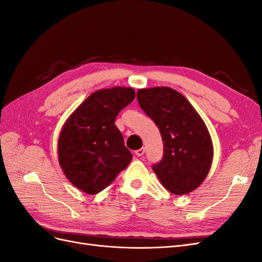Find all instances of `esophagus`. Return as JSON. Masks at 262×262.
<instances>
[{
  "label": "esophagus",
  "instance_id": "esophagus-1",
  "mask_svg": "<svg viewBox=\"0 0 262 262\" xmlns=\"http://www.w3.org/2000/svg\"><path fill=\"white\" fill-rule=\"evenodd\" d=\"M144 152H145V148H144V147H141L140 149H137V150H136V155L139 156V157H140V156H143V155H144Z\"/></svg>",
  "mask_w": 262,
  "mask_h": 262
}]
</instances>
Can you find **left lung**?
I'll list each match as a JSON object with an SVG mask.
<instances>
[{
    "instance_id": "8db88e82",
    "label": "left lung",
    "mask_w": 262,
    "mask_h": 262,
    "mask_svg": "<svg viewBox=\"0 0 262 262\" xmlns=\"http://www.w3.org/2000/svg\"><path fill=\"white\" fill-rule=\"evenodd\" d=\"M141 109L160 129L164 142L162 160L152 168L173 194H186L207 177L213 158L209 131L191 104L170 87L140 90Z\"/></svg>"
}]
</instances>
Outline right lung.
Returning a JSON list of instances; mask_svg holds the SVG:
<instances>
[{"label":"right lung","instance_id":"add662e5","mask_svg":"<svg viewBox=\"0 0 262 262\" xmlns=\"http://www.w3.org/2000/svg\"><path fill=\"white\" fill-rule=\"evenodd\" d=\"M134 97L136 92L131 87L97 91L63 125L58 144L59 163L67 178L82 191L100 192L132 161L115 121Z\"/></svg>","mask_w":262,"mask_h":262}]
</instances>
